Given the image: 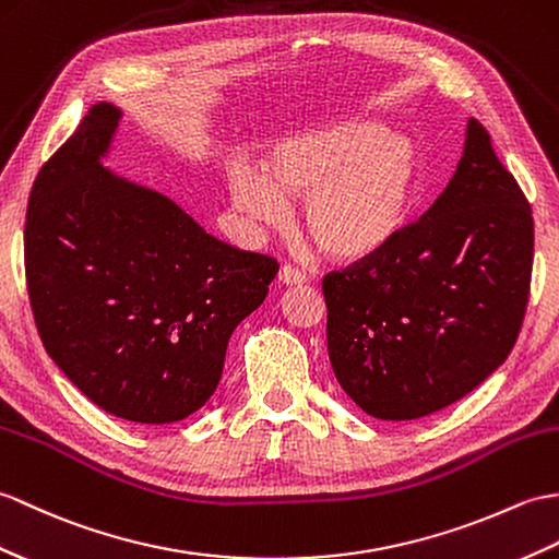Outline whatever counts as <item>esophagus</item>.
Listing matches in <instances>:
<instances>
[{"label":"esophagus","mask_w":559,"mask_h":559,"mask_svg":"<svg viewBox=\"0 0 559 559\" xmlns=\"http://www.w3.org/2000/svg\"><path fill=\"white\" fill-rule=\"evenodd\" d=\"M278 281H281L283 285H302V283L307 281V276L302 274L300 269L285 264V266H281V271H278Z\"/></svg>","instance_id":"obj_1"}]
</instances>
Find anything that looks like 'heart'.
I'll return each mask as SVG.
<instances>
[{
  "label": "heart",
  "instance_id": "heart-1",
  "mask_svg": "<svg viewBox=\"0 0 559 559\" xmlns=\"http://www.w3.org/2000/svg\"><path fill=\"white\" fill-rule=\"evenodd\" d=\"M421 183L417 140L381 123L349 121L297 135L271 150L264 171L236 164L228 190L236 210L276 226L285 200H305L302 226L333 262H365L405 228Z\"/></svg>",
  "mask_w": 559,
  "mask_h": 559
}]
</instances>
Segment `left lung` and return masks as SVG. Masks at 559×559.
Returning a JSON list of instances; mask_svg holds the SVG:
<instances>
[{
    "label": "left lung",
    "mask_w": 559,
    "mask_h": 559,
    "mask_svg": "<svg viewBox=\"0 0 559 559\" xmlns=\"http://www.w3.org/2000/svg\"><path fill=\"white\" fill-rule=\"evenodd\" d=\"M531 266V206L469 119L457 171L431 210L383 252L323 278L335 379L376 419L452 405L508 359Z\"/></svg>",
    "instance_id": "obj_1"
}]
</instances>
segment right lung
Segmentation results:
<instances>
[{
	"instance_id": "right-lung-1",
	"label": "right lung",
	"mask_w": 559,
	"mask_h": 559,
	"mask_svg": "<svg viewBox=\"0 0 559 559\" xmlns=\"http://www.w3.org/2000/svg\"><path fill=\"white\" fill-rule=\"evenodd\" d=\"M123 111L99 102L37 174L23 252L47 355L114 417L171 424L210 400L276 259L210 236L166 194L111 174Z\"/></svg>"
}]
</instances>
